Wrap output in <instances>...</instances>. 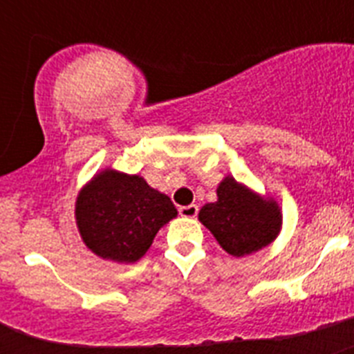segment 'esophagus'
Instances as JSON below:
<instances>
[{
  "label": "esophagus",
  "mask_w": 354,
  "mask_h": 354,
  "mask_svg": "<svg viewBox=\"0 0 354 354\" xmlns=\"http://www.w3.org/2000/svg\"><path fill=\"white\" fill-rule=\"evenodd\" d=\"M179 214L184 216V218H195L198 214V207L195 204L183 205V207H179Z\"/></svg>",
  "instance_id": "34e87169"
}]
</instances>
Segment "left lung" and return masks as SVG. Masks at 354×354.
<instances>
[{
	"instance_id": "obj_1",
	"label": "left lung",
	"mask_w": 354,
	"mask_h": 354,
	"mask_svg": "<svg viewBox=\"0 0 354 354\" xmlns=\"http://www.w3.org/2000/svg\"><path fill=\"white\" fill-rule=\"evenodd\" d=\"M216 193L218 200L200 209L198 220L227 253L245 257L270 245L280 232L282 214L277 202L261 198L234 177H227Z\"/></svg>"
}]
</instances>
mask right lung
Returning <instances> with one entry per match:
<instances>
[{"label":"right lung","instance_id":"right-lung-1","mask_svg":"<svg viewBox=\"0 0 354 354\" xmlns=\"http://www.w3.org/2000/svg\"><path fill=\"white\" fill-rule=\"evenodd\" d=\"M177 216L167 195L138 175L104 170L80 193L76 220L84 245L99 257L136 262L156 234Z\"/></svg>","mask_w":354,"mask_h":354}]
</instances>
